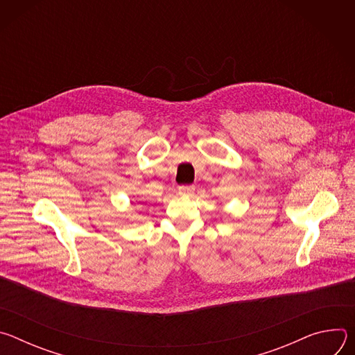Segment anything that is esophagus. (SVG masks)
I'll return each mask as SVG.
<instances>
[{"label":"esophagus","mask_w":355,"mask_h":355,"mask_svg":"<svg viewBox=\"0 0 355 355\" xmlns=\"http://www.w3.org/2000/svg\"><path fill=\"white\" fill-rule=\"evenodd\" d=\"M193 191H195V187H193V185H181V187L178 188V192H180L181 195H192Z\"/></svg>","instance_id":"1"}]
</instances>
